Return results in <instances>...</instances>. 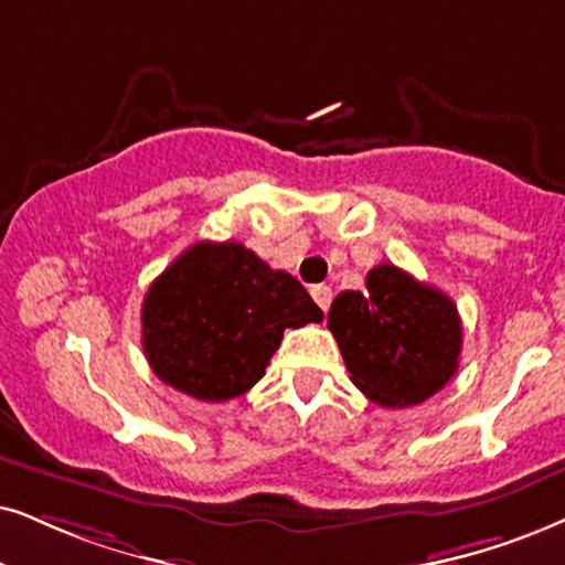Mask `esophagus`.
<instances>
[{
    "label": "esophagus",
    "instance_id": "obj_1",
    "mask_svg": "<svg viewBox=\"0 0 565 565\" xmlns=\"http://www.w3.org/2000/svg\"><path fill=\"white\" fill-rule=\"evenodd\" d=\"M310 295H312V299H316L318 302V307L320 310H328V305H331V287H326V284H316V287L310 289Z\"/></svg>",
    "mask_w": 565,
    "mask_h": 565
}]
</instances>
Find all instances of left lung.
Here are the masks:
<instances>
[{"instance_id": "1", "label": "left lung", "mask_w": 565, "mask_h": 565, "mask_svg": "<svg viewBox=\"0 0 565 565\" xmlns=\"http://www.w3.org/2000/svg\"><path fill=\"white\" fill-rule=\"evenodd\" d=\"M365 287L341 291L328 310L352 383L388 409L423 404L459 367L461 318L454 299L394 263L370 270Z\"/></svg>"}]
</instances>
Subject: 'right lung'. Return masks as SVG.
<instances>
[{
	"mask_svg": "<svg viewBox=\"0 0 565 565\" xmlns=\"http://www.w3.org/2000/svg\"><path fill=\"white\" fill-rule=\"evenodd\" d=\"M323 310L287 270L239 242H198L148 287L142 352L163 383L200 402H230L266 375L287 328Z\"/></svg>",
	"mask_w": 565,
	"mask_h": 565,
	"instance_id": "add662e5",
	"label": "right lung"
}]
</instances>
